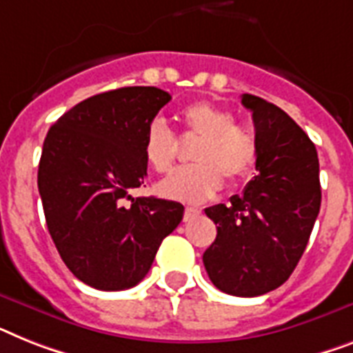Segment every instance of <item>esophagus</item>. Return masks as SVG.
Here are the masks:
<instances>
[{
	"mask_svg": "<svg viewBox=\"0 0 353 353\" xmlns=\"http://www.w3.org/2000/svg\"><path fill=\"white\" fill-rule=\"evenodd\" d=\"M200 214V209L196 208H188L185 209V212H183V222H191L194 216H198Z\"/></svg>",
	"mask_w": 353,
	"mask_h": 353,
	"instance_id": "34e87169",
	"label": "esophagus"
}]
</instances>
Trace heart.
<instances>
[{"instance_id":"b5f03b06","label":"heart","mask_w":353,"mask_h":353,"mask_svg":"<svg viewBox=\"0 0 353 353\" xmlns=\"http://www.w3.org/2000/svg\"><path fill=\"white\" fill-rule=\"evenodd\" d=\"M183 133L198 135L191 159L196 162L173 171L157 185L162 196L185 203L209 200L223 185L241 182L254 173L258 164V141L232 113L211 101H194L180 110ZM142 155L151 170L165 173L176 159V139L162 119H151L142 137Z\"/></svg>"}]
</instances>
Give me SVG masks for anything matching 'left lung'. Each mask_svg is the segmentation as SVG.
Segmentation results:
<instances>
[{"instance_id": "1", "label": "left lung", "mask_w": 353, "mask_h": 353, "mask_svg": "<svg viewBox=\"0 0 353 353\" xmlns=\"http://www.w3.org/2000/svg\"><path fill=\"white\" fill-rule=\"evenodd\" d=\"M258 141V173L229 203L205 209L216 240L203 252L212 285L254 298L278 288L301 260L321 208L316 145L276 104L243 93Z\"/></svg>"}]
</instances>
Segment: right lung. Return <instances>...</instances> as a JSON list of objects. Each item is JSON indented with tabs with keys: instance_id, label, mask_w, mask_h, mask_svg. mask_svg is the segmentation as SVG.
Instances as JSON below:
<instances>
[{
	"instance_id": "obj_1",
	"label": "right lung",
	"mask_w": 353,
	"mask_h": 353,
	"mask_svg": "<svg viewBox=\"0 0 353 353\" xmlns=\"http://www.w3.org/2000/svg\"><path fill=\"white\" fill-rule=\"evenodd\" d=\"M171 95L128 86L75 104L48 130L37 171L52 240L70 272L99 290L135 287L183 205L131 198L148 174L142 137Z\"/></svg>"
}]
</instances>
